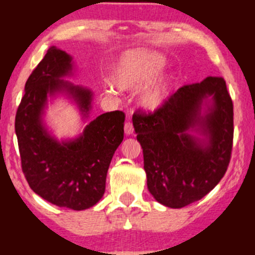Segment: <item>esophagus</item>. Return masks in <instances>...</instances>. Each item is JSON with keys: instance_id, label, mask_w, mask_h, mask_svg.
Here are the masks:
<instances>
[{"instance_id": "34e87169", "label": "esophagus", "mask_w": 255, "mask_h": 255, "mask_svg": "<svg viewBox=\"0 0 255 255\" xmlns=\"http://www.w3.org/2000/svg\"><path fill=\"white\" fill-rule=\"evenodd\" d=\"M133 131H134L133 124H131L130 121L126 122V125H125V133L127 134V135H130V134H133Z\"/></svg>"}]
</instances>
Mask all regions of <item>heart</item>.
I'll use <instances>...</instances> for the list:
<instances>
[{"label":"heart","instance_id":"heart-1","mask_svg":"<svg viewBox=\"0 0 255 255\" xmlns=\"http://www.w3.org/2000/svg\"><path fill=\"white\" fill-rule=\"evenodd\" d=\"M165 64L163 55L151 51H133L120 63L115 74V81L122 90H136L151 83L159 74ZM166 96V86L159 84L148 91L144 97V104L156 109L163 103Z\"/></svg>","mask_w":255,"mask_h":255}]
</instances>
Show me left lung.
<instances>
[{"mask_svg":"<svg viewBox=\"0 0 255 255\" xmlns=\"http://www.w3.org/2000/svg\"><path fill=\"white\" fill-rule=\"evenodd\" d=\"M209 97L213 108L200 117ZM197 125L209 134L207 145L188 134ZM133 126L148 191L158 203L181 209L204 198L224 176L233 151L234 107L222 77L184 85L153 111L137 109Z\"/></svg>","mask_w":255,"mask_h":255,"instance_id":"8db88e82","label":"left lung"}]
</instances>
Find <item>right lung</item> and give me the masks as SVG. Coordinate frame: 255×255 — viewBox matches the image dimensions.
<instances>
[{"mask_svg":"<svg viewBox=\"0 0 255 255\" xmlns=\"http://www.w3.org/2000/svg\"><path fill=\"white\" fill-rule=\"evenodd\" d=\"M71 61L60 49H49L26 81L15 133L21 169L32 191L49 203L80 211L103 197L110 162L124 140L126 115L119 110L102 114L74 141L60 144L52 139L40 121L48 93L68 91L81 110H90V91L61 79L71 73Z\"/></svg>","mask_w":255,"mask_h":255,"instance_id":"obj_1","label":"right lung"}]
</instances>
